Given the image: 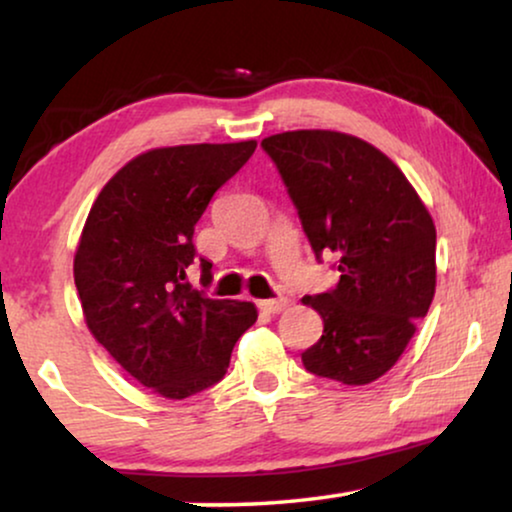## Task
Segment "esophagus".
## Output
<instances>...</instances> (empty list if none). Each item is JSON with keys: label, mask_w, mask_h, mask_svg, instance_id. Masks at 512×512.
Here are the masks:
<instances>
[{"label": "esophagus", "mask_w": 512, "mask_h": 512, "mask_svg": "<svg viewBox=\"0 0 512 512\" xmlns=\"http://www.w3.org/2000/svg\"><path fill=\"white\" fill-rule=\"evenodd\" d=\"M289 303H291V300L286 298V296H277V298H270V300H261V310L277 314V312L286 310V307H289Z\"/></svg>", "instance_id": "esophagus-1"}]
</instances>
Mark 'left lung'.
I'll return each instance as SVG.
<instances>
[{
    "mask_svg": "<svg viewBox=\"0 0 512 512\" xmlns=\"http://www.w3.org/2000/svg\"><path fill=\"white\" fill-rule=\"evenodd\" d=\"M314 256L340 282L305 296L324 333L303 352L310 373L368 384L398 361L436 293V228L405 174L359 137L293 130L265 137Z\"/></svg>",
    "mask_w": 512,
    "mask_h": 512,
    "instance_id": "left-lung-1",
    "label": "left lung"
}]
</instances>
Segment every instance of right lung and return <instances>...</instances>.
<instances>
[{"label": "right lung", "instance_id": "right-lung-1", "mask_svg": "<svg viewBox=\"0 0 512 512\" xmlns=\"http://www.w3.org/2000/svg\"><path fill=\"white\" fill-rule=\"evenodd\" d=\"M256 142L188 144L146 151L97 195L74 256V284L95 340L165 398H188L226 375L230 352L258 312L214 300L212 263L193 244L214 193L240 172Z\"/></svg>", "mask_w": 512, "mask_h": 512}]
</instances>
